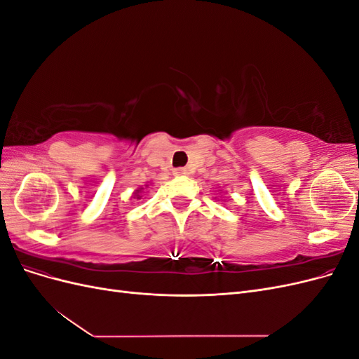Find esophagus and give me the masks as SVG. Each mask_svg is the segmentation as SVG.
<instances>
[{
	"label": "esophagus",
	"instance_id": "1",
	"mask_svg": "<svg viewBox=\"0 0 359 359\" xmlns=\"http://www.w3.org/2000/svg\"><path fill=\"white\" fill-rule=\"evenodd\" d=\"M173 175L177 177H182V175H187V170L184 168H178V169H173Z\"/></svg>",
	"mask_w": 359,
	"mask_h": 359
}]
</instances>
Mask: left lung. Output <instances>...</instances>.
Masks as SVG:
<instances>
[{"mask_svg": "<svg viewBox=\"0 0 359 359\" xmlns=\"http://www.w3.org/2000/svg\"><path fill=\"white\" fill-rule=\"evenodd\" d=\"M215 199H217V198H215Z\"/></svg>", "mask_w": 359, "mask_h": 359, "instance_id": "8db88e82", "label": "left lung"}]
</instances>
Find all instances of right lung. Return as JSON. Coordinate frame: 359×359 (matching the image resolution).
I'll return each instance as SVG.
<instances>
[{
    "mask_svg": "<svg viewBox=\"0 0 359 359\" xmlns=\"http://www.w3.org/2000/svg\"><path fill=\"white\" fill-rule=\"evenodd\" d=\"M149 184H145V187H148ZM142 191H144V187H137V190H135V193H133V196L136 198V199H140L142 196H140V194H142Z\"/></svg>",
    "mask_w": 359,
    "mask_h": 359,
    "instance_id": "add662e5",
    "label": "right lung"
}]
</instances>
